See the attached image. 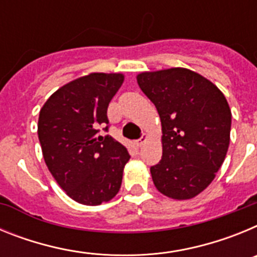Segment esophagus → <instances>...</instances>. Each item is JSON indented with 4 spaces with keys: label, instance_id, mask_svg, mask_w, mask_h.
Returning a JSON list of instances; mask_svg holds the SVG:
<instances>
[{
    "label": "esophagus",
    "instance_id": "34e87169",
    "mask_svg": "<svg viewBox=\"0 0 257 257\" xmlns=\"http://www.w3.org/2000/svg\"><path fill=\"white\" fill-rule=\"evenodd\" d=\"M147 142H148V135H147V134H143V136L140 138L139 140H138V143H136V144H138V147H143V145H144Z\"/></svg>",
    "mask_w": 257,
    "mask_h": 257
}]
</instances>
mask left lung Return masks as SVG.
I'll return each instance as SVG.
<instances>
[{"instance_id": "obj_1", "label": "left lung", "mask_w": 257, "mask_h": 257, "mask_svg": "<svg viewBox=\"0 0 257 257\" xmlns=\"http://www.w3.org/2000/svg\"><path fill=\"white\" fill-rule=\"evenodd\" d=\"M139 87L162 124V160L151 167L158 192L190 199L212 183L230 142L231 112L211 81L187 68L143 72Z\"/></svg>"}]
</instances>
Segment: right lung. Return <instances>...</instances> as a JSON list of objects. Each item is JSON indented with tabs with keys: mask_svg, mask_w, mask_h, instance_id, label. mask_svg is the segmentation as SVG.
<instances>
[{
	"mask_svg": "<svg viewBox=\"0 0 257 257\" xmlns=\"http://www.w3.org/2000/svg\"><path fill=\"white\" fill-rule=\"evenodd\" d=\"M123 79L122 73L79 77L56 90L40 110L37 133L47 169L82 205H101L121 188L130 154L112 136L99 135V128L109 123L106 109Z\"/></svg>",
	"mask_w": 257,
	"mask_h": 257,
	"instance_id": "add662e5",
	"label": "right lung"
}]
</instances>
